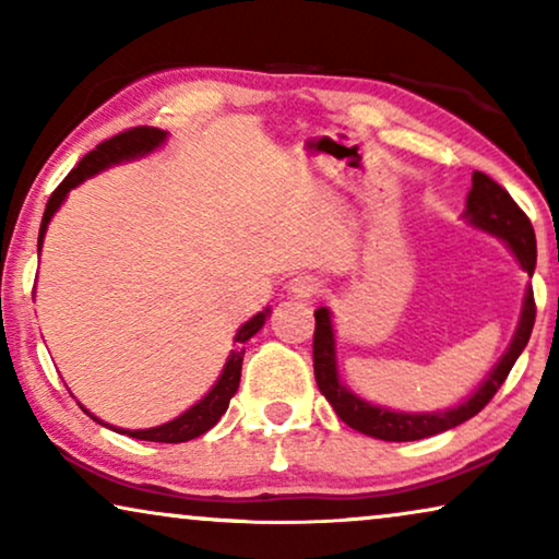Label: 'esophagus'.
Segmentation results:
<instances>
[{"label": "esophagus", "instance_id": "esophagus-1", "mask_svg": "<svg viewBox=\"0 0 559 559\" xmlns=\"http://www.w3.org/2000/svg\"><path fill=\"white\" fill-rule=\"evenodd\" d=\"M320 287H323V282H320L316 274H297V277L289 280L287 285V293L295 297V300H310V297H316L320 293Z\"/></svg>", "mask_w": 559, "mask_h": 559}]
</instances>
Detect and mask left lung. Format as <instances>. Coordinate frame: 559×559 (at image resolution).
Instances as JSON below:
<instances>
[{"label":"left lung","mask_w":559,"mask_h":559,"mask_svg":"<svg viewBox=\"0 0 559 559\" xmlns=\"http://www.w3.org/2000/svg\"><path fill=\"white\" fill-rule=\"evenodd\" d=\"M465 221L476 226L478 231L491 234L496 239L507 243V249L514 254L519 266L530 274H534L537 266V239H534V228L524 211L519 209L507 190L499 182H493L484 173H473V188L465 201ZM534 295L532 287H526L522 316H519V325L511 338L507 354L499 358L491 373L484 379L476 392L468 400H463L457 407L438 409V412H396L389 407H379L361 400V396L350 392V389L341 381L338 373V356H335V331H333V312L328 308L316 310V338H312V366H316V381L320 394L331 402L343 423L354 430L369 435V438L386 440V442H409L423 440L430 435L445 432L450 427L463 425L465 419L476 417L480 409L491 402V396L499 392V386L507 381L511 366L522 356V350L530 343L532 328H534Z\"/></svg>","instance_id":"obj_1"}]
</instances>
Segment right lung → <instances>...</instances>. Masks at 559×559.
I'll return each mask as SVG.
<instances>
[{"instance_id":"obj_1","label":"right lung","mask_w":559,"mask_h":559,"mask_svg":"<svg viewBox=\"0 0 559 559\" xmlns=\"http://www.w3.org/2000/svg\"><path fill=\"white\" fill-rule=\"evenodd\" d=\"M167 140V132L163 129H155V127H136V129H127V132H121L117 136H111V140H106L98 144L96 150H91L86 157L81 159L79 167H73L71 173H68V178L60 182L56 188V193L50 195L48 205H45V213H43V224H40V236H37V254H40L43 249V241H45V231H48V224L50 218L56 216L60 205L71 193L73 188H79L83 180L94 178V175L109 170L114 165H121V163H132V159H140L144 155H150V152H155L157 147H163ZM270 308L257 312L254 318H249L247 323H243L239 331L234 335V350L228 354L226 364H224V371H221V377L216 379V384L211 386V392L203 396V400H198L193 407H188L182 415H178L170 423L165 425H157V427H147V430H124V427H114V425H106L104 419H98L96 415H91V412L83 407L81 409L86 412L91 419H96L98 425L109 427L114 432H121V435H129V438H136V440H150V442H188L193 438H201L203 432H209L213 425L218 423L221 415L228 409V402H231V396L236 394V389H239V381H241V364H243V343H247L251 335H257L262 331L264 320L270 318Z\"/></svg>"}]
</instances>
